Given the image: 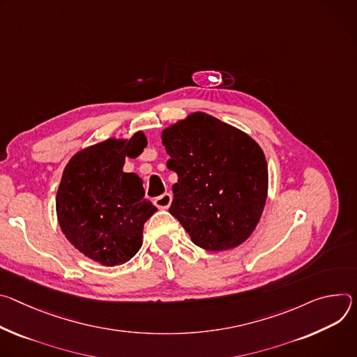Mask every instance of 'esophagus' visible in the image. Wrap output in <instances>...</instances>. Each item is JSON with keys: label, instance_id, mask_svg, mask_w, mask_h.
Masks as SVG:
<instances>
[{"label": "esophagus", "instance_id": "1", "mask_svg": "<svg viewBox=\"0 0 357 357\" xmlns=\"http://www.w3.org/2000/svg\"><path fill=\"white\" fill-rule=\"evenodd\" d=\"M173 202V195L170 192H165L162 195H158L154 199V206L160 210H167L172 206Z\"/></svg>", "mask_w": 357, "mask_h": 357}]
</instances>
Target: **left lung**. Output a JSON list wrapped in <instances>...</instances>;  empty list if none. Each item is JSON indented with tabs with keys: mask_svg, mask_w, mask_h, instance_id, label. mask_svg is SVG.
I'll use <instances>...</instances> for the list:
<instances>
[{
	"mask_svg": "<svg viewBox=\"0 0 357 357\" xmlns=\"http://www.w3.org/2000/svg\"><path fill=\"white\" fill-rule=\"evenodd\" d=\"M173 184L170 214L191 241L227 251L247 241L262 215L268 166L259 144L245 132L204 112L187 114L162 132Z\"/></svg>",
	"mask_w": 357,
	"mask_h": 357,
	"instance_id": "1",
	"label": "left lung"
}]
</instances>
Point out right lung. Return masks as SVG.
I'll list each match as a JSON object with an SVG mask.
<instances>
[{"mask_svg":"<svg viewBox=\"0 0 357 357\" xmlns=\"http://www.w3.org/2000/svg\"><path fill=\"white\" fill-rule=\"evenodd\" d=\"M147 146L143 132L110 137L79 150L63 169L56 192V217L66 240L85 257L116 266L143 244L144 222L157 208L144 199L142 178L125 173L126 157Z\"/></svg>","mask_w":357,"mask_h":357,"instance_id":"add662e5","label":"right lung"}]
</instances>
